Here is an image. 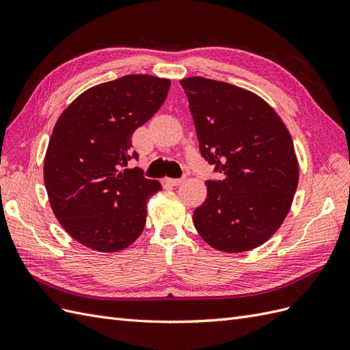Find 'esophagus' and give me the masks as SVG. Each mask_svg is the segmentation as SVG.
Wrapping results in <instances>:
<instances>
[{
  "label": "esophagus",
  "mask_w": 350,
  "mask_h": 350,
  "mask_svg": "<svg viewBox=\"0 0 350 350\" xmlns=\"http://www.w3.org/2000/svg\"><path fill=\"white\" fill-rule=\"evenodd\" d=\"M163 181H165L166 184H169V185L176 187V185H181V184L185 181V176H183V178H165Z\"/></svg>",
  "instance_id": "obj_1"
}]
</instances>
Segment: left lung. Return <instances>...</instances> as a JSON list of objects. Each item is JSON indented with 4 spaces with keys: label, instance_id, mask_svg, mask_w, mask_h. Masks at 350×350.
I'll use <instances>...</instances> for the list:
<instances>
[{
    "label": "left lung",
    "instance_id": "left-lung-1",
    "mask_svg": "<svg viewBox=\"0 0 350 350\" xmlns=\"http://www.w3.org/2000/svg\"><path fill=\"white\" fill-rule=\"evenodd\" d=\"M200 152L221 172L206 181L207 197L194 210L198 235L221 252L262 245L288 216L299 181L289 130L258 94L225 81L187 77Z\"/></svg>",
    "mask_w": 350,
    "mask_h": 350
}]
</instances>
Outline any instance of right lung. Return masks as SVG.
I'll return each mask as SVG.
<instances>
[{"mask_svg":"<svg viewBox=\"0 0 350 350\" xmlns=\"http://www.w3.org/2000/svg\"><path fill=\"white\" fill-rule=\"evenodd\" d=\"M171 80L129 74L96 84L62 111L48 143L44 181L67 234L98 252H118L142 235L147 201L162 185L142 169L131 135L162 107Z\"/></svg>","mask_w":350,"mask_h":350,"instance_id":"add662e5","label":"right lung"}]
</instances>
